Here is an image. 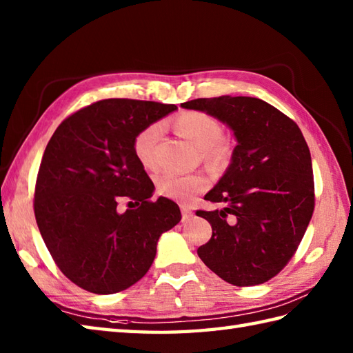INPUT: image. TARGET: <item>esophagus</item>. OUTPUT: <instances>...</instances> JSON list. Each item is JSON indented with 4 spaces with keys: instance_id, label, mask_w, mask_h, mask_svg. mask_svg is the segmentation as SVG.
<instances>
[{
    "instance_id": "1",
    "label": "esophagus",
    "mask_w": 353,
    "mask_h": 353,
    "mask_svg": "<svg viewBox=\"0 0 353 353\" xmlns=\"http://www.w3.org/2000/svg\"><path fill=\"white\" fill-rule=\"evenodd\" d=\"M181 211H182V219H183V221L185 220H190L191 216H192V209L188 206V205H182L181 206Z\"/></svg>"
}]
</instances>
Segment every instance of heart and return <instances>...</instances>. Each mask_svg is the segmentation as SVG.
<instances>
[{
	"instance_id": "b5f03b06",
	"label": "heart",
	"mask_w": 353,
	"mask_h": 353,
	"mask_svg": "<svg viewBox=\"0 0 353 353\" xmlns=\"http://www.w3.org/2000/svg\"><path fill=\"white\" fill-rule=\"evenodd\" d=\"M174 130L182 138L200 150L201 159L209 167L221 168L232 156V148L223 139V127L219 119L203 112H183L174 119ZM162 133V125L153 123L141 129L133 139V152L142 167L153 170L157 165L156 147ZM209 185L203 174H176L162 172L156 179V188L162 196L188 201L203 192Z\"/></svg>"
}]
</instances>
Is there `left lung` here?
<instances>
[{"label": "left lung", "mask_w": 353, "mask_h": 353, "mask_svg": "<svg viewBox=\"0 0 353 353\" xmlns=\"http://www.w3.org/2000/svg\"><path fill=\"white\" fill-rule=\"evenodd\" d=\"M181 106L216 118L238 142L226 172L205 196L223 208L197 211L212 228L199 256L236 287L264 283L292 258L314 212L308 144L291 118L253 97L221 95Z\"/></svg>", "instance_id": "obj_1"}]
</instances>
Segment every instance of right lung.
I'll list each match as a JSON object with an SVG mask.
<instances>
[{"label":"right lung","instance_id":"1","mask_svg":"<svg viewBox=\"0 0 353 353\" xmlns=\"http://www.w3.org/2000/svg\"><path fill=\"white\" fill-rule=\"evenodd\" d=\"M174 104L110 99L77 110L57 127L37 172L34 216L61 272L94 294H114L152 267L159 236L181 221L133 152L145 125ZM123 198L137 205L117 211Z\"/></svg>","mask_w":353,"mask_h":353}]
</instances>
